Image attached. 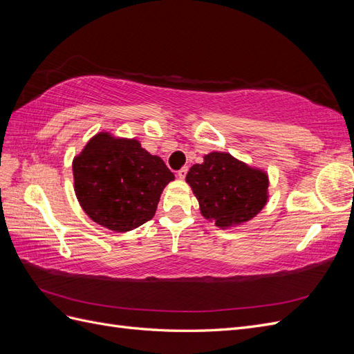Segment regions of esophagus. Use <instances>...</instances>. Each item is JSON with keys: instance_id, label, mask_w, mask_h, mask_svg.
Wrapping results in <instances>:
<instances>
[{"instance_id": "obj_1", "label": "esophagus", "mask_w": 354, "mask_h": 354, "mask_svg": "<svg viewBox=\"0 0 354 354\" xmlns=\"http://www.w3.org/2000/svg\"><path fill=\"white\" fill-rule=\"evenodd\" d=\"M186 174H187V167H183V168L177 171V177H178L180 180H183V178L186 177Z\"/></svg>"}]
</instances>
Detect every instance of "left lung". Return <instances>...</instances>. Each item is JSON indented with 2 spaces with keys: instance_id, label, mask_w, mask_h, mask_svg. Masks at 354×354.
I'll list each match as a JSON object with an SVG mask.
<instances>
[{
  "instance_id": "1",
  "label": "left lung",
  "mask_w": 354,
  "mask_h": 354,
  "mask_svg": "<svg viewBox=\"0 0 354 354\" xmlns=\"http://www.w3.org/2000/svg\"><path fill=\"white\" fill-rule=\"evenodd\" d=\"M201 214L229 229L252 220L269 199V177L227 152H211L186 176Z\"/></svg>"
}]
</instances>
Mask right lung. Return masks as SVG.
<instances>
[{"label": "right lung", "mask_w": 354, "mask_h": 354, "mask_svg": "<svg viewBox=\"0 0 354 354\" xmlns=\"http://www.w3.org/2000/svg\"><path fill=\"white\" fill-rule=\"evenodd\" d=\"M80 205L100 226L130 232L151 220L164 187L174 180L165 162L136 138L99 133L73 158Z\"/></svg>", "instance_id": "obj_1"}]
</instances>
